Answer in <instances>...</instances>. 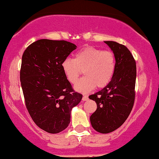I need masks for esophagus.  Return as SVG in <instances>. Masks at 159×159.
<instances>
[{
    "label": "esophagus",
    "mask_w": 159,
    "mask_h": 159,
    "mask_svg": "<svg viewBox=\"0 0 159 159\" xmlns=\"http://www.w3.org/2000/svg\"><path fill=\"white\" fill-rule=\"evenodd\" d=\"M87 100H88V96H87V95H84L83 96V97H82V101H87Z\"/></svg>",
    "instance_id": "obj_1"
}]
</instances>
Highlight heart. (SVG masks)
<instances>
[{
    "label": "heart",
    "mask_w": 159,
    "mask_h": 159,
    "mask_svg": "<svg viewBox=\"0 0 159 159\" xmlns=\"http://www.w3.org/2000/svg\"><path fill=\"white\" fill-rule=\"evenodd\" d=\"M61 67L65 76L75 84L83 71L84 77L78 81L75 89L87 93L97 88L107 86L113 79L116 67L115 55L111 51L87 46L75 53L74 59L67 58Z\"/></svg>",
    "instance_id": "b5f03b06"
}]
</instances>
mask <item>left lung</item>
<instances>
[{"label":"left lung","mask_w":159,"mask_h":159,"mask_svg":"<svg viewBox=\"0 0 159 159\" xmlns=\"http://www.w3.org/2000/svg\"><path fill=\"white\" fill-rule=\"evenodd\" d=\"M104 42L115 55V74L107 86L89 98L97 105L90 117L91 124L95 130L106 134L120 127L131 113L135 98L137 67L133 56L126 46L116 41Z\"/></svg>","instance_id":"obj_1"}]
</instances>
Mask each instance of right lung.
<instances>
[{"label": "right lung", "mask_w": 159, "mask_h": 159, "mask_svg": "<svg viewBox=\"0 0 159 159\" xmlns=\"http://www.w3.org/2000/svg\"><path fill=\"white\" fill-rule=\"evenodd\" d=\"M76 48L64 40L40 39L22 55L20 77L26 108L36 125L48 133L67 128L72 108L82 100L61 67Z\"/></svg>", "instance_id": "1"}]
</instances>
